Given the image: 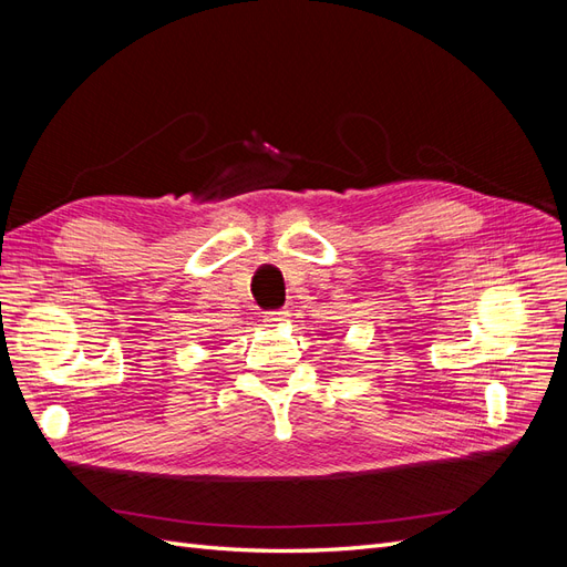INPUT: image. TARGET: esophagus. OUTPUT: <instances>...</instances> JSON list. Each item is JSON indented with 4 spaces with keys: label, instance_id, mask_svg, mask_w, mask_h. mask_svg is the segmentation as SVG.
Segmentation results:
<instances>
[{
    "label": "esophagus",
    "instance_id": "34e87169",
    "mask_svg": "<svg viewBox=\"0 0 567 567\" xmlns=\"http://www.w3.org/2000/svg\"><path fill=\"white\" fill-rule=\"evenodd\" d=\"M286 319H288V312H286V310H277V312H267V317H265L267 326H281V323H284Z\"/></svg>",
    "mask_w": 567,
    "mask_h": 567
}]
</instances>
